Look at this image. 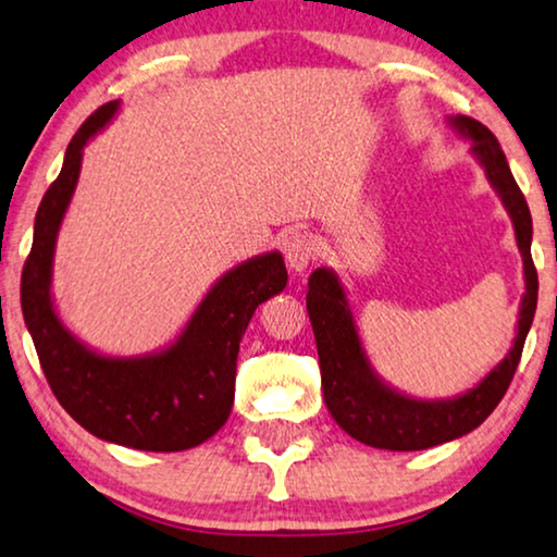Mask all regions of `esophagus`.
<instances>
[{"mask_svg": "<svg viewBox=\"0 0 557 557\" xmlns=\"http://www.w3.org/2000/svg\"><path fill=\"white\" fill-rule=\"evenodd\" d=\"M282 255H285L289 270L302 272L307 264L318 257V239H314L310 232H293V235H287L285 243H282Z\"/></svg>", "mask_w": 557, "mask_h": 557, "instance_id": "34e87169", "label": "esophagus"}]
</instances>
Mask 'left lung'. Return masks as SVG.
Here are the masks:
<instances>
[{"label":"left lung","instance_id":"left-lung-1","mask_svg":"<svg viewBox=\"0 0 557 557\" xmlns=\"http://www.w3.org/2000/svg\"><path fill=\"white\" fill-rule=\"evenodd\" d=\"M447 124L455 135L470 139V154L483 168L487 182L510 214L522 255L525 293L520 300L518 327L508 355L465 393L422 400L387 385L372 368L350 300H347V289L337 272L332 268H318L312 272L310 289H307V314H310L314 343H318L325 405L347 435L380 450H425V447L458 440L483 425L516 375L522 345L535 318L537 272L530 257L533 218H530L525 197L512 177L500 143L485 124L465 114L447 117Z\"/></svg>","mask_w":557,"mask_h":557}]
</instances>
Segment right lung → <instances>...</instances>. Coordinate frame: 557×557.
Here are the masks:
<instances>
[{
	"label": "right lung",
	"mask_w": 557,
	"mask_h": 557,
	"mask_svg": "<svg viewBox=\"0 0 557 557\" xmlns=\"http://www.w3.org/2000/svg\"><path fill=\"white\" fill-rule=\"evenodd\" d=\"M117 112L120 102H110L82 124L66 147L60 177L41 197L22 272V312L49 387L87 433L135 450L180 453L227 422L239 339L257 307L287 287V270L277 250L239 262L207 289L187 325L160 350L107 355L82 343L57 312L54 250L85 147Z\"/></svg>",
	"instance_id": "add662e5"
}]
</instances>
